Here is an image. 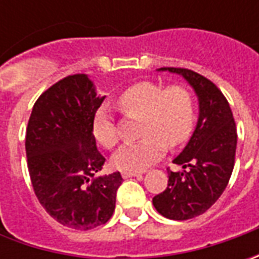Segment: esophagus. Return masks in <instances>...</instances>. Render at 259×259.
I'll return each mask as SVG.
<instances>
[{
	"mask_svg": "<svg viewBox=\"0 0 259 259\" xmlns=\"http://www.w3.org/2000/svg\"><path fill=\"white\" fill-rule=\"evenodd\" d=\"M122 177H124V179H130V177H143V173H140V171H122Z\"/></svg>",
	"mask_w": 259,
	"mask_h": 259,
	"instance_id": "34e87169",
	"label": "esophagus"
}]
</instances>
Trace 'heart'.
<instances>
[{
	"mask_svg": "<svg viewBox=\"0 0 259 259\" xmlns=\"http://www.w3.org/2000/svg\"><path fill=\"white\" fill-rule=\"evenodd\" d=\"M118 105L128 116L140 118V135L134 144L124 145L112 161L119 170L141 171L157 161L168 147L183 145L193 133L194 98L183 85L164 88L155 82H140L118 96ZM95 140L106 148L118 143L109 112L99 108L94 116Z\"/></svg>",
	"mask_w": 259,
	"mask_h": 259,
	"instance_id": "heart-1",
	"label": "heart"
}]
</instances>
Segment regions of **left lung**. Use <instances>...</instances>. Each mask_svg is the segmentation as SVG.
Segmentation results:
<instances>
[{
	"instance_id": "left-lung-1",
	"label": "left lung",
	"mask_w": 259,
	"mask_h": 259,
	"mask_svg": "<svg viewBox=\"0 0 259 259\" xmlns=\"http://www.w3.org/2000/svg\"><path fill=\"white\" fill-rule=\"evenodd\" d=\"M182 75L199 99V119L190 141L173 160L182 171L168 170V184L153 197L157 212L173 221L204 213L221 197L235 164L236 125L221 89L207 77L184 67H161Z\"/></svg>"
}]
</instances>
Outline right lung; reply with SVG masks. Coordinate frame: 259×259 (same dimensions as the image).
<instances>
[{
    "mask_svg": "<svg viewBox=\"0 0 259 259\" xmlns=\"http://www.w3.org/2000/svg\"><path fill=\"white\" fill-rule=\"evenodd\" d=\"M105 96L86 75H70L38 96L25 131L27 165L40 204L63 226L88 231L115 210L119 171L96 177L105 157L92 133Z\"/></svg>",
    "mask_w": 259,
    "mask_h": 259,
    "instance_id": "obj_1",
    "label": "right lung"
}]
</instances>
